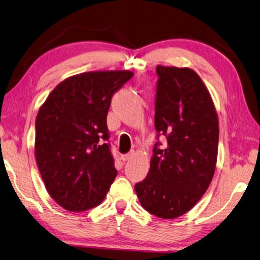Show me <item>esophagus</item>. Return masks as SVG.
Returning a JSON list of instances; mask_svg holds the SVG:
<instances>
[{
	"label": "esophagus",
	"instance_id": "1",
	"mask_svg": "<svg viewBox=\"0 0 260 260\" xmlns=\"http://www.w3.org/2000/svg\"><path fill=\"white\" fill-rule=\"evenodd\" d=\"M134 154H135V153H134V152L126 153V154H123V155L121 156V159H122L123 161H127V160H130L131 158H133V156H134Z\"/></svg>",
	"mask_w": 260,
	"mask_h": 260
}]
</instances>
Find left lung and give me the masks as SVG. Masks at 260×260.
Listing matches in <instances>:
<instances>
[{"label": "left lung", "instance_id": "1", "mask_svg": "<svg viewBox=\"0 0 260 260\" xmlns=\"http://www.w3.org/2000/svg\"><path fill=\"white\" fill-rule=\"evenodd\" d=\"M156 74L154 123L167 146L155 144L150 172L135 190L151 214L175 219L189 212L211 184L218 159L219 118L197 72L158 66Z\"/></svg>", "mask_w": 260, "mask_h": 260}]
</instances>
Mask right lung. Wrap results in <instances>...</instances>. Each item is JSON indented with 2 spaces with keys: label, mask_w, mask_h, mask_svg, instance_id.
Returning a JSON list of instances; mask_svg holds the SVG:
<instances>
[{
  "label": "right lung",
  "mask_w": 260,
  "mask_h": 260,
  "mask_svg": "<svg viewBox=\"0 0 260 260\" xmlns=\"http://www.w3.org/2000/svg\"><path fill=\"white\" fill-rule=\"evenodd\" d=\"M134 76L129 70L90 71L59 83L36 120V160L46 189L70 212L99 205L117 175L109 145L112 96Z\"/></svg>",
  "instance_id": "right-lung-1"
}]
</instances>
